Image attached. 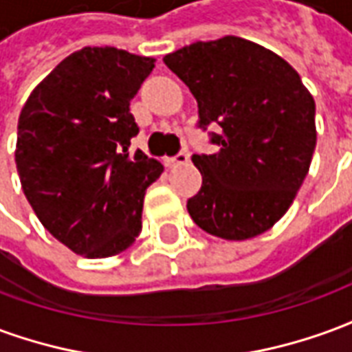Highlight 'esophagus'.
<instances>
[{
    "instance_id": "obj_1",
    "label": "esophagus",
    "mask_w": 352,
    "mask_h": 352,
    "mask_svg": "<svg viewBox=\"0 0 352 352\" xmlns=\"http://www.w3.org/2000/svg\"><path fill=\"white\" fill-rule=\"evenodd\" d=\"M186 162H188V153H186V151H181V153H177L175 156L164 158L166 168H175V166H181V164H186Z\"/></svg>"
}]
</instances>
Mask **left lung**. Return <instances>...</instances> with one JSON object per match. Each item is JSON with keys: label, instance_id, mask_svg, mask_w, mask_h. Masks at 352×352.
<instances>
[{"label": "left lung", "instance_id": "left-lung-1", "mask_svg": "<svg viewBox=\"0 0 352 352\" xmlns=\"http://www.w3.org/2000/svg\"><path fill=\"white\" fill-rule=\"evenodd\" d=\"M164 64L198 101L199 130L217 145L192 154L201 188L186 201L211 236L241 241L287 213L317 145L315 101L292 65L241 37L196 41ZM209 125H219L209 132Z\"/></svg>", "mask_w": 352, "mask_h": 352}]
</instances>
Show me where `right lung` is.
I'll list each match as a JSON object with an SVG mask.
<instances>
[{
    "label": "right lung",
    "mask_w": 352,
    "mask_h": 352,
    "mask_svg": "<svg viewBox=\"0 0 352 352\" xmlns=\"http://www.w3.org/2000/svg\"><path fill=\"white\" fill-rule=\"evenodd\" d=\"M154 58L85 47L30 94L14 162L37 219L60 243L88 258L128 249L141 232L143 198L164 166L130 153L139 126L130 101Z\"/></svg>",
    "instance_id": "add662e5"
}]
</instances>
